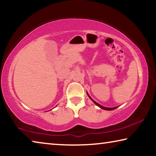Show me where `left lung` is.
I'll use <instances>...</instances> for the list:
<instances>
[{
  "instance_id": "8db88e82",
  "label": "left lung",
  "mask_w": 156,
  "mask_h": 156,
  "mask_svg": "<svg viewBox=\"0 0 156 156\" xmlns=\"http://www.w3.org/2000/svg\"><path fill=\"white\" fill-rule=\"evenodd\" d=\"M88 96H89V95H88ZM89 97L90 98L91 100H92V101H93V102H94L95 104H96V105H97V106H98L99 107H100V108H101V109H105V110H113V109H116V108L118 107H113V108H108V107H103V106H102V105H99L98 103H97V102H96V101H94V100L93 99H92L91 98L90 96H89Z\"/></svg>"
}]
</instances>
